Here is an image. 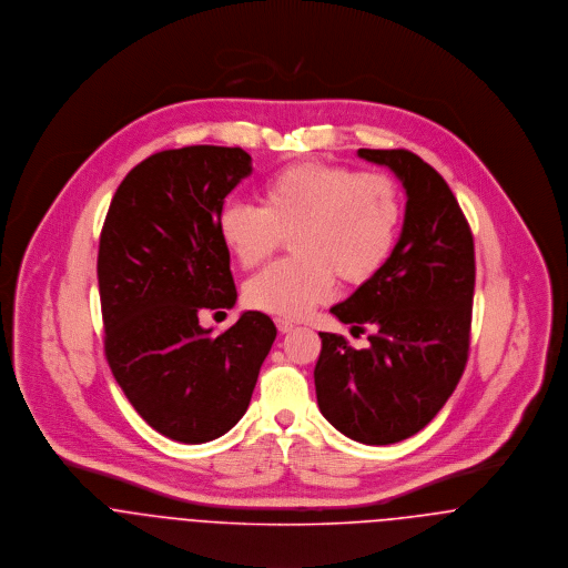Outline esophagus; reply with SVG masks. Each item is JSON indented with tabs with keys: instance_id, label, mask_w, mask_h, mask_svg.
I'll return each instance as SVG.
<instances>
[{
	"instance_id": "1",
	"label": "esophagus",
	"mask_w": 568,
	"mask_h": 568,
	"mask_svg": "<svg viewBox=\"0 0 568 568\" xmlns=\"http://www.w3.org/2000/svg\"><path fill=\"white\" fill-rule=\"evenodd\" d=\"M276 328H278V333H290L294 328V322H290L285 317H276Z\"/></svg>"
}]
</instances>
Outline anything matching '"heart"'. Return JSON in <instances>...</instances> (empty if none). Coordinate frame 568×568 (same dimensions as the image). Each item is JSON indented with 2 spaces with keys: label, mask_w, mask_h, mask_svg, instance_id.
I'll use <instances>...</instances> for the list:
<instances>
[{
  "label": "heart",
  "mask_w": 568,
  "mask_h": 568,
  "mask_svg": "<svg viewBox=\"0 0 568 568\" xmlns=\"http://www.w3.org/2000/svg\"><path fill=\"white\" fill-rule=\"evenodd\" d=\"M400 220V191L387 174L305 161L265 179L258 206L226 204L217 235L246 270L290 235L294 256L253 276L244 301L265 314L303 317L331 298L335 276L348 285L371 281L394 248Z\"/></svg>",
  "instance_id": "b5f03b06"
}]
</instances>
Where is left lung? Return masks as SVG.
Listing matches in <instances>:
<instances>
[{
  "label": "left lung",
  "mask_w": 568,
  "mask_h": 568,
  "mask_svg": "<svg viewBox=\"0 0 568 568\" xmlns=\"http://www.w3.org/2000/svg\"><path fill=\"white\" fill-rule=\"evenodd\" d=\"M407 193L400 237L377 274L331 307L368 348L320 333L315 396L346 438L394 444L418 434L444 407L468 359L475 294L470 226L440 174L409 150H366Z\"/></svg>",
  "instance_id": "1"
}]
</instances>
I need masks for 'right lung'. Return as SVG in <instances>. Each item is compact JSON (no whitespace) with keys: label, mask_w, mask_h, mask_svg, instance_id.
I'll return each instance as SVG.
<instances>
[{"label":"right lung","mask_w":568,"mask_h":568,"mask_svg":"<svg viewBox=\"0 0 568 568\" xmlns=\"http://www.w3.org/2000/svg\"><path fill=\"white\" fill-rule=\"evenodd\" d=\"M251 172L242 148L156 152L128 172L102 226L104 353L136 414L172 440L202 444L233 429L276 337L261 312L217 337L200 326L204 312L237 301L217 215Z\"/></svg>","instance_id":"right-lung-1"}]
</instances>
